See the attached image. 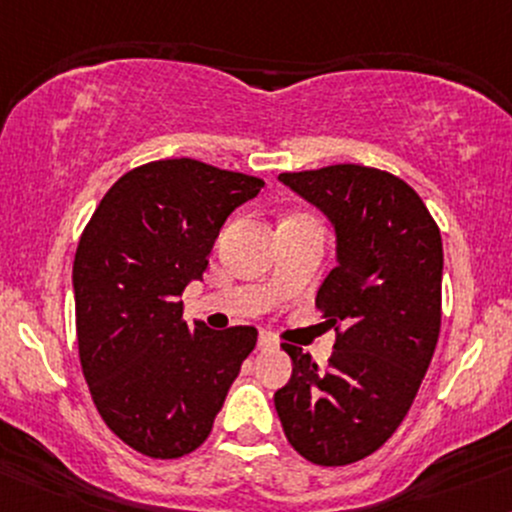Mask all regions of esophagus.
<instances>
[{
    "instance_id": "obj_1",
    "label": "esophagus",
    "mask_w": 512,
    "mask_h": 512,
    "mask_svg": "<svg viewBox=\"0 0 512 512\" xmlns=\"http://www.w3.org/2000/svg\"><path fill=\"white\" fill-rule=\"evenodd\" d=\"M257 347H260V350H274V347H277V340H274L272 335L262 333L260 338H257Z\"/></svg>"
}]
</instances>
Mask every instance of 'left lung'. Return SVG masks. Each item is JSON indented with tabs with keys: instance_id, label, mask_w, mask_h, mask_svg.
<instances>
[{
	"instance_id": "obj_1",
	"label": "left lung",
	"mask_w": 512,
	"mask_h": 512,
	"mask_svg": "<svg viewBox=\"0 0 512 512\" xmlns=\"http://www.w3.org/2000/svg\"><path fill=\"white\" fill-rule=\"evenodd\" d=\"M279 182L335 228V267L316 306L338 338L325 369L284 342L294 372L274 406L301 457L345 466L396 432L430 367L442 318L440 228L403 179L374 167L284 172Z\"/></svg>"
}]
</instances>
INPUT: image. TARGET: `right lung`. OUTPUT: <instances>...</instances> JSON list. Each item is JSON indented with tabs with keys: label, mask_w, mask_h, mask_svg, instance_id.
Instances as JSON below:
<instances>
[{
	"label": "right lung",
	"mask_w": 512,
	"mask_h": 512,
	"mask_svg": "<svg viewBox=\"0 0 512 512\" xmlns=\"http://www.w3.org/2000/svg\"><path fill=\"white\" fill-rule=\"evenodd\" d=\"M265 182L179 157L126 172L89 218L72 267L77 347L104 423L128 447L177 459L209 437L257 330L184 323L226 218Z\"/></svg>",
	"instance_id": "right-lung-1"
}]
</instances>
